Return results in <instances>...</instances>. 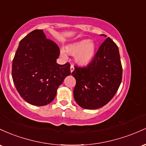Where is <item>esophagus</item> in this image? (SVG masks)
Masks as SVG:
<instances>
[{"mask_svg": "<svg viewBox=\"0 0 146 146\" xmlns=\"http://www.w3.org/2000/svg\"><path fill=\"white\" fill-rule=\"evenodd\" d=\"M74 70V65L72 64L71 66H70V71H71V72H72Z\"/></svg>", "mask_w": 146, "mask_h": 146, "instance_id": "34e87169", "label": "esophagus"}]
</instances>
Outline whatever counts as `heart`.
<instances>
[{"instance_id":"b5f03b06","label":"heart","mask_w":146,"mask_h":146,"mask_svg":"<svg viewBox=\"0 0 146 146\" xmlns=\"http://www.w3.org/2000/svg\"><path fill=\"white\" fill-rule=\"evenodd\" d=\"M65 52L68 54L75 56V60L79 65H87L94 58L96 54V45L88 39L69 45L65 47ZM61 55L65 56V52L61 51Z\"/></svg>"}]
</instances>
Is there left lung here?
Returning a JSON list of instances; mask_svg holds the SVG:
<instances>
[{
	"label": "left lung",
	"mask_w": 146,
	"mask_h": 146,
	"mask_svg": "<svg viewBox=\"0 0 146 146\" xmlns=\"http://www.w3.org/2000/svg\"><path fill=\"white\" fill-rule=\"evenodd\" d=\"M122 73L119 48L110 38H106L90 64L74 66L72 75L76 79L74 89L76 102L84 109L104 106L117 93Z\"/></svg>",
	"instance_id": "obj_1"
}]
</instances>
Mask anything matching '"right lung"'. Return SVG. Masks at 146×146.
Segmentation results:
<instances>
[{
    "instance_id": "1",
    "label": "right lung",
    "mask_w": 146,
    "mask_h": 146,
    "mask_svg": "<svg viewBox=\"0 0 146 146\" xmlns=\"http://www.w3.org/2000/svg\"><path fill=\"white\" fill-rule=\"evenodd\" d=\"M58 45L47 38L42 29H35L20 41L12 62L13 81L19 94L34 106L53 101L58 86L71 74L70 64L56 63Z\"/></svg>"
}]
</instances>
